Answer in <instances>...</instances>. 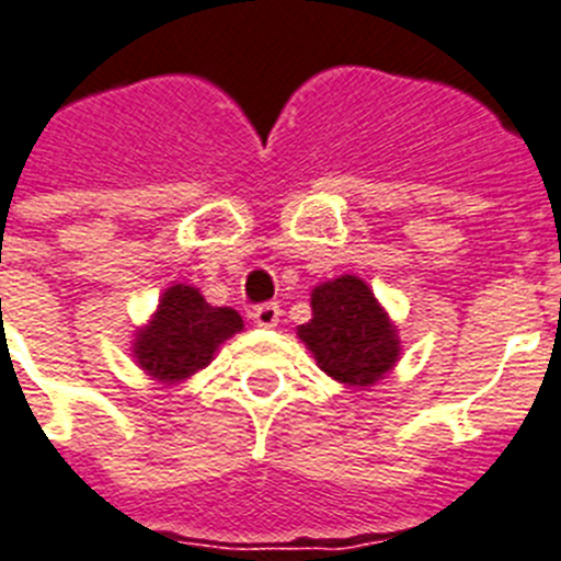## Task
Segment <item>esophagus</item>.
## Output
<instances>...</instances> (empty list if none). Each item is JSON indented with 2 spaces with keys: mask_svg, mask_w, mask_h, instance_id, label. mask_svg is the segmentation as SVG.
Here are the masks:
<instances>
[{
  "mask_svg": "<svg viewBox=\"0 0 561 561\" xmlns=\"http://www.w3.org/2000/svg\"><path fill=\"white\" fill-rule=\"evenodd\" d=\"M279 305L276 301H265V305H260V308H253L251 313V321L256 324V328H276L279 324Z\"/></svg>",
  "mask_w": 561,
  "mask_h": 561,
  "instance_id": "obj_1",
  "label": "esophagus"
}]
</instances>
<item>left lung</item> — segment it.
Returning a JSON list of instances; mask_svg holds the SVG:
<instances>
[{
    "label": "left lung",
    "mask_w": 561,
    "mask_h": 561,
    "mask_svg": "<svg viewBox=\"0 0 561 561\" xmlns=\"http://www.w3.org/2000/svg\"><path fill=\"white\" fill-rule=\"evenodd\" d=\"M313 319L299 324V339L330 378L347 387H373L396 367L401 339L367 282L339 276L313 287Z\"/></svg>",
    "instance_id": "left-lung-1"
}]
</instances>
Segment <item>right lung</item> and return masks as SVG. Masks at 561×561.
Wrapping results in <instances>:
<instances>
[{"label":"right lung","instance_id":"1","mask_svg":"<svg viewBox=\"0 0 561 561\" xmlns=\"http://www.w3.org/2000/svg\"><path fill=\"white\" fill-rule=\"evenodd\" d=\"M242 330V316L211 308L197 287L172 285L160 296L152 321L135 333V362L160 383H180L208 367L222 341Z\"/></svg>","mask_w":561,"mask_h":561}]
</instances>
